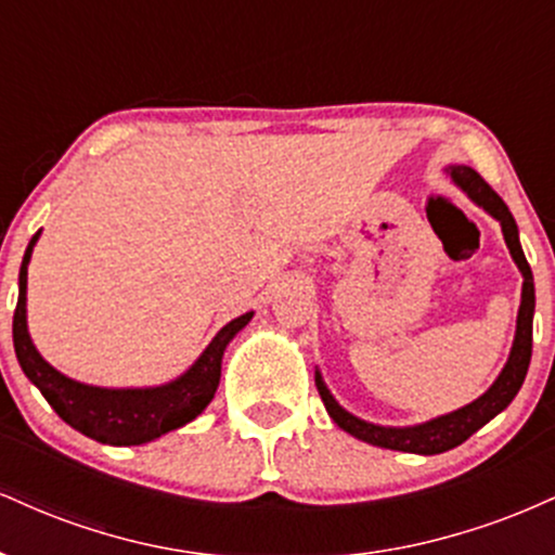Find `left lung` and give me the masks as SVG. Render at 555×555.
<instances>
[{
    "instance_id": "left-lung-1",
    "label": "left lung",
    "mask_w": 555,
    "mask_h": 555,
    "mask_svg": "<svg viewBox=\"0 0 555 555\" xmlns=\"http://www.w3.org/2000/svg\"><path fill=\"white\" fill-rule=\"evenodd\" d=\"M451 180H454L460 188L467 193L477 206H482L486 211L493 216V219L501 221L503 240H506L508 250H512L514 263L519 266L521 276H525V284H521V305L517 315V336H514L512 354H508L506 367H503L495 384L482 393L480 399H475L473 404L462 406V410L451 412V415L436 417L430 423L415 425V428H384V425L365 423V420L349 415L347 410H341L336 404V399L331 397L328 388L323 386L321 375L315 373V386L318 393H321L323 404H326V412L339 425L341 430H347L349 436L360 438V441L380 446V449H393V451H406V454H443V451L454 449L467 441L473 433H477L482 425L490 423L499 412L506 410L512 404V399L517 397L521 384H525L527 367H530L532 358V313H534V282H532V269L527 263L525 253H521L519 245V232L517 221H514L512 211L506 208V203L501 201L499 193H495L490 184L477 175L475 169L469 167H449Z\"/></svg>"
}]
</instances>
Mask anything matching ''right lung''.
Wrapping results in <instances>:
<instances>
[{
  "label": "right lung",
  "instance_id": "right-lung-1",
  "mask_svg": "<svg viewBox=\"0 0 555 555\" xmlns=\"http://www.w3.org/2000/svg\"><path fill=\"white\" fill-rule=\"evenodd\" d=\"M36 240L38 232L23 256L21 295H17V308L12 315V341H15V354L23 373L28 375L30 384L38 386V391L52 404L56 415L67 425H73L75 430H80L82 436L112 446H140L154 441V438L182 428L184 423L201 415L208 401L214 399L216 386H219L221 358H224L227 344L234 339L240 328L247 326L253 313L227 323L208 344L206 352L197 358L195 365L167 386L99 388L78 384V380L54 371L36 352L28 336V326H25V284H28V260Z\"/></svg>",
  "mask_w": 555,
  "mask_h": 555
}]
</instances>
